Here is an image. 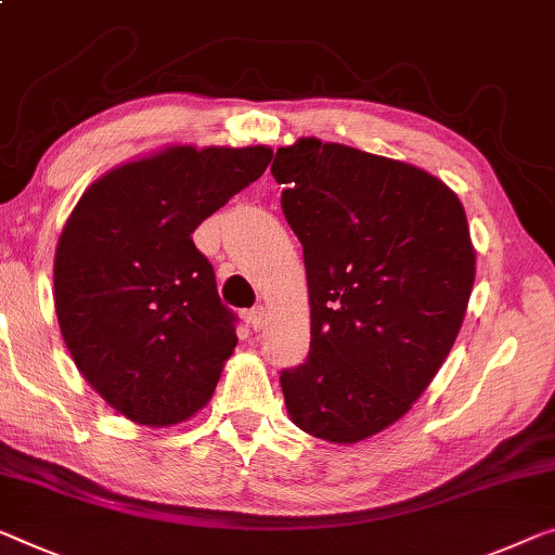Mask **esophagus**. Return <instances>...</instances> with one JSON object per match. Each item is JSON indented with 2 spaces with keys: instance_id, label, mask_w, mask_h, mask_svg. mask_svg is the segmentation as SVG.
Instances as JSON below:
<instances>
[{
  "instance_id": "34e87169",
  "label": "esophagus",
  "mask_w": 555,
  "mask_h": 555,
  "mask_svg": "<svg viewBox=\"0 0 555 555\" xmlns=\"http://www.w3.org/2000/svg\"><path fill=\"white\" fill-rule=\"evenodd\" d=\"M246 321H249L254 331H261L263 324H267V313H263L261 306H254V309L246 313Z\"/></svg>"
}]
</instances>
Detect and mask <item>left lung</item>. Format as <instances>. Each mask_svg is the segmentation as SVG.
<instances>
[{
	"label": "left lung",
	"instance_id": "left-lung-1",
	"mask_svg": "<svg viewBox=\"0 0 555 555\" xmlns=\"http://www.w3.org/2000/svg\"><path fill=\"white\" fill-rule=\"evenodd\" d=\"M304 246L309 357L281 371L288 416L331 443L384 431L449 357L476 276L466 211L431 173L306 137L271 164Z\"/></svg>",
	"mask_w": 555,
	"mask_h": 555
}]
</instances>
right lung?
<instances>
[{
    "instance_id": "right-lung-1",
    "label": "right lung",
    "mask_w": 555,
    "mask_h": 555,
    "mask_svg": "<svg viewBox=\"0 0 555 555\" xmlns=\"http://www.w3.org/2000/svg\"><path fill=\"white\" fill-rule=\"evenodd\" d=\"M269 146H169L87 189L54 256V309L81 376L124 416L171 426L206 406L236 346L194 229L267 171Z\"/></svg>"
}]
</instances>
